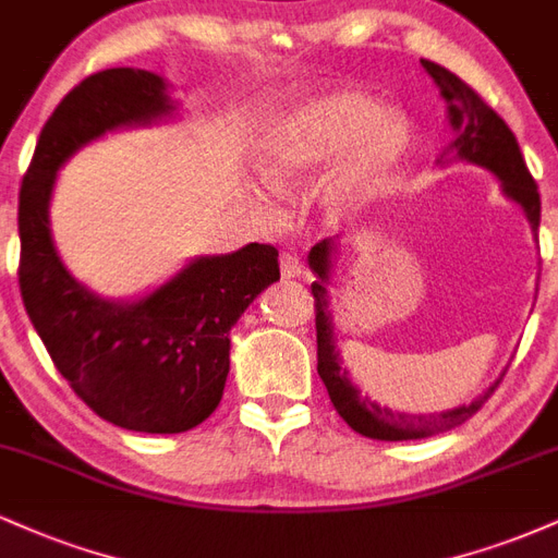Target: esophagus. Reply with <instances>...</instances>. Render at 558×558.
I'll return each mask as SVG.
<instances>
[{"instance_id":"obj_1","label":"esophagus","mask_w":558,"mask_h":558,"mask_svg":"<svg viewBox=\"0 0 558 558\" xmlns=\"http://www.w3.org/2000/svg\"><path fill=\"white\" fill-rule=\"evenodd\" d=\"M278 262H280V275H283V278H299V275L304 272V265H301V259L296 257V254L283 252Z\"/></svg>"}]
</instances>
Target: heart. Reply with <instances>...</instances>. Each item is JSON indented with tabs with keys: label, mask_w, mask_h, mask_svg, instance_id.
Listing matches in <instances>:
<instances>
[{
	"label": "heart",
	"mask_w": 558,
	"mask_h": 558,
	"mask_svg": "<svg viewBox=\"0 0 558 558\" xmlns=\"http://www.w3.org/2000/svg\"><path fill=\"white\" fill-rule=\"evenodd\" d=\"M407 144L401 118L369 94L338 88L280 114L259 141V172L278 191L315 183L338 159L319 189L330 215L367 204L399 165Z\"/></svg>",
	"instance_id": "heart-1"
}]
</instances>
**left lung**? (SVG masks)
<instances>
[{
  "label": "left lung",
  "instance_id": "obj_1",
  "mask_svg": "<svg viewBox=\"0 0 558 558\" xmlns=\"http://www.w3.org/2000/svg\"><path fill=\"white\" fill-rule=\"evenodd\" d=\"M422 68L427 70V75L435 81V86L440 88V96L446 99L448 120H451L453 131H457V141L451 144L457 155L466 159V162L490 170L501 181L504 194L511 202L520 204L524 215H527L530 226L537 230V226H541V194H537V183L530 175L527 165H524L514 133L485 105L483 96L475 88L466 86L451 70L435 65L430 60H422ZM310 267L317 275V280L312 283L317 328V373L323 377L325 388H328L332 407H336V412L341 414L351 430L373 440H414L453 430V427L470 420L472 414H477L483 403L493 396V390L498 388V383L504 380V377H498L475 401L440 414H403L390 412L388 407H377L375 401L360 393V388L349 380L341 362H338L336 341H332L328 291H325V280H328L330 272V239L312 246Z\"/></svg>",
  "mask_w": 558,
  "mask_h": 558
}]
</instances>
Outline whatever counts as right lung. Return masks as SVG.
<instances>
[{"label":"right lung","instance_id":"1","mask_svg":"<svg viewBox=\"0 0 558 558\" xmlns=\"http://www.w3.org/2000/svg\"><path fill=\"white\" fill-rule=\"evenodd\" d=\"M172 110L165 81L146 70L110 68L83 78L41 128L17 204V283L31 323L75 396L136 433H185L215 412L230 369L228 332L280 278L278 248L248 243L191 262L146 299L112 304L62 267L49 233L57 170L105 131Z\"/></svg>","mask_w":558,"mask_h":558}]
</instances>
